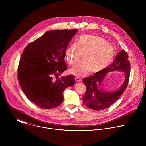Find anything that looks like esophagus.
I'll return each instance as SVG.
<instances>
[{"label":"esophagus","mask_w":146,"mask_h":146,"mask_svg":"<svg viewBox=\"0 0 146 146\" xmlns=\"http://www.w3.org/2000/svg\"><path fill=\"white\" fill-rule=\"evenodd\" d=\"M75 81L77 82H80L81 81V79L78 77H75Z\"/></svg>","instance_id":"1"}]
</instances>
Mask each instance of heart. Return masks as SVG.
I'll return each instance as SVG.
<instances>
[{"label":"heart","instance_id":"1","mask_svg":"<svg viewBox=\"0 0 146 146\" xmlns=\"http://www.w3.org/2000/svg\"><path fill=\"white\" fill-rule=\"evenodd\" d=\"M82 54V61L70 69L71 73L82 76L89 71L91 73L99 72L106 68L114 55L113 46L103 38L91 35H82L76 44L71 45L66 50V59L70 65H74Z\"/></svg>","mask_w":146,"mask_h":146}]
</instances>
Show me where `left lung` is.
<instances>
[{"label": "left lung", "mask_w": 146, "mask_h": 146, "mask_svg": "<svg viewBox=\"0 0 146 146\" xmlns=\"http://www.w3.org/2000/svg\"><path fill=\"white\" fill-rule=\"evenodd\" d=\"M130 68L128 55L123 50L117 54L114 62L110 66L89 77L84 78L83 82L86 86V91L82 98L83 103L90 109L94 110H104L112 105L127 87ZM113 71L123 72L125 78L122 85L117 90L108 92L104 86L105 78L108 73Z\"/></svg>", "instance_id": "left-lung-1"}]
</instances>
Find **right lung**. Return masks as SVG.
<instances>
[{"instance_id":"obj_1","label":"right lung","mask_w":146,"mask_h":146,"mask_svg":"<svg viewBox=\"0 0 146 146\" xmlns=\"http://www.w3.org/2000/svg\"><path fill=\"white\" fill-rule=\"evenodd\" d=\"M77 32L48 31L24 49L18 68V81L27 97L37 106H58L64 100L65 90L74 84L73 75L58 77L67 69L66 50Z\"/></svg>"}]
</instances>
